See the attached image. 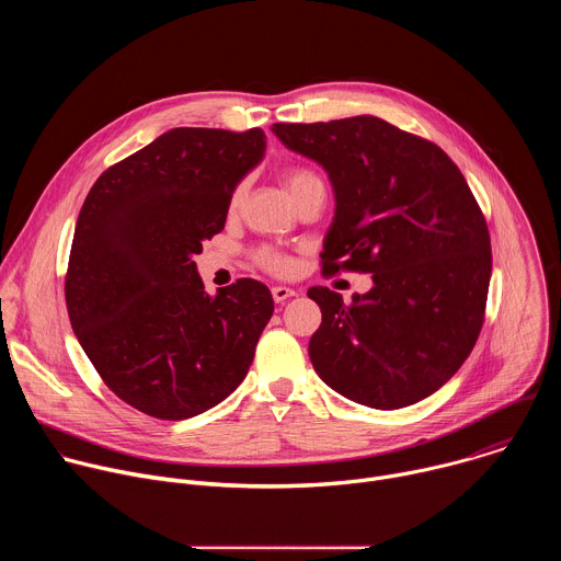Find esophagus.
<instances>
[{"label":"esophagus","mask_w":561,"mask_h":561,"mask_svg":"<svg viewBox=\"0 0 561 561\" xmlns=\"http://www.w3.org/2000/svg\"><path fill=\"white\" fill-rule=\"evenodd\" d=\"M273 299H275V304H284L286 299H290V297H295V290L293 288H286V286H273Z\"/></svg>","instance_id":"34e87169"}]
</instances>
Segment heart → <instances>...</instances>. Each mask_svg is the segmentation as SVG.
Here are the masks:
<instances>
[{"label":"heart","mask_w":561,"mask_h":561,"mask_svg":"<svg viewBox=\"0 0 561 561\" xmlns=\"http://www.w3.org/2000/svg\"><path fill=\"white\" fill-rule=\"evenodd\" d=\"M282 184L286 186V191L290 193L293 199H297L304 191L308 188H314V186H324L322 178H319L314 171L306 169V167H288L282 171ZM244 184L234 186L232 195H230V202H228V208L230 213H234L239 206H242L244 202ZM253 260L257 266H262L264 271L273 273V275H288L293 271V262L290 257H286L284 253L275 251V249H268V247H262L253 253Z\"/></svg>","instance_id":"obj_1"}]
</instances>
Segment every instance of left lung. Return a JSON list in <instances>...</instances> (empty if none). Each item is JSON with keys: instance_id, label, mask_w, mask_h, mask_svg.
<instances>
[{"instance_id": "8db88e82", "label": "left lung", "mask_w": 561, "mask_h": 561, "mask_svg": "<svg viewBox=\"0 0 561 561\" xmlns=\"http://www.w3.org/2000/svg\"><path fill=\"white\" fill-rule=\"evenodd\" d=\"M322 164L337 210L322 273H373L366 295L314 286L322 308L310 362L333 390L370 409H404L442 388L484 327L493 253L486 217L453 159L379 117L273 124Z\"/></svg>"}]
</instances>
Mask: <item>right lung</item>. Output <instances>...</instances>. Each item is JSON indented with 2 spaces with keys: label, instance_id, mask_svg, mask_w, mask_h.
Instances as JSON below:
<instances>
[{
  "label": "right lung",
  "instance_id": "obj_1",
  "mask_svg": "<svg viewBox=\"0 0 561 561\" xmlns=\"http://www.w3.org/2000/svg\"><path fill=\"white\" fill-rule=\"evenodd\" d=\"M266 150L262 128H173L106 169L79 210L64 282L104 383L144 415L188 420L247 377L273 314L251 277L204 290L193 262Z\"/></svg>",
  "mask_w": 561,
  "mask_h": 561
}]
</instances>
